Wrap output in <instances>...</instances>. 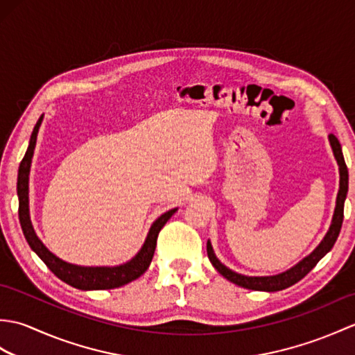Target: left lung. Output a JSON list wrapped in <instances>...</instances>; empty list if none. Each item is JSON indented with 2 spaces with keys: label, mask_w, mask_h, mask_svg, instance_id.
Returning <instances> with one entry per match:
<instances>
[{
  "label": "left lung",
  "mask_w": 355,
  "mask_h": 355,
  "mask_svg": "<svg viewBox=\"0 0 355 355\" xmlns=\"http://www.w3.org/2000/svg\"><path fill=\"white\" fill-rule=\"evenodd\" d=\"M331 149H333V154L336 162L338 164V175H340V182H338V192H337V198H336V209H334V215L333 220H331V225L327 232V235L323 236L320 241V244L314 248V250L305 256L302 261H299L296 266H293L291 268L282 271V273H277L273 276H245L236 273V271L230 270L229 267H225L224 263L216 258V254L214 252L212 243L210 239L207 241V256L212 266L216 268V271L220 275H223L227 281L236 284L243 288L248 290H256V291H281L288 288V286L294 285L299 282L300 279H304L310 271L315 267L323 256H325L333 245L336 244V241L338 238V233H340L342 229V223H343V207H345V200L346 195H348V168H346L343 153H342V146L338 143L337 137L333 134L328 135Z\"/></svg>",
  "instance_id": "left-lung-1"
}]
</instances>
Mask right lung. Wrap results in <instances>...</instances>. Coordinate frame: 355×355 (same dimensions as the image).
Segmentation results:
<instances>
[{
  "instance_id": "obj_1",
  "label": "right lung",
  "mask_w": 355,
  "mask_h": 355,
  "mask_svg": "<svg viewBox=\"0 0 355 355\" xmlns=\"http://www.w3.org/2000/svg\"><path fill=\"white\" fill-rule=\"evenodd\" d=\"M44 114L37 120L33 132L30 135L27 153L22 158L18 169V200H19V223L22 227V233L27 239L30 248L40 256L53 273H55L61 281L69 284L74 288L79 290H111L122 286L125 284H130L135 279L140 277L148 270L150 261L155 252L157 245V236L163 225L168 223L169 218L177 212L178 209H171L168 212L158 216L157 220L150 225L148 232V236L143 243L141 248L134 256L131 261L114 267H85V266H76V263H70L61 258H58L55 253H51L47 247L44 245L42 241L37 238L36 232L33 229L32 220H30V209H28V175H30V166H32V158L36 146L37 131L42 123Z\"/></svg>"
}]
</instances>
